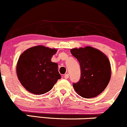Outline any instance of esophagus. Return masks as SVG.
Here are the masks:
<instances>
[{"mask_svg":"<svg viewBox=\"0 0 127 127\" xmlns=\"http://www.w3.org/2000/svg\"><path fill=\"white\" fill-rule=\"evenodd\" d=\"M68 77H69V74H68V73L64 75V78H65V79H67V78H68Z\"/></svg>","mask_w":127,"mask_h":127,"instance_id":"34e87169","label":"esophagus"}]
</instances>
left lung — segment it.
Instances as JSON below:
<instances>
[{
    "instance_id": "left-lung-1",
    "label": "left lung",
    "mask_w": 127,
    "mask_h": 127,
    "mask_svg": "<svg viewBox=\"0 0 127 127\" xmlns=\"http://www.w3.org/2000/svg\"><path fill=\"white\" fill-rule=\"evenodd\" d=\"M80 67V78L73 83L76 92L86 98L95 97L107 87L111 77L110 64L105 54L91 47L71 49Z\"/></svg>"
}]
</instances>
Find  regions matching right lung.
<instances>
[{"label": "right lung", "mask_w": 127, "mask_h": 127, "mask_svg": "<svg viewBox=\"0 0 127 127\" xmlns=\"http://www.w3.org/2000/svg\"><path fill=\"white\" fill-rule=\"evenodd\" d=\"M56 52V49L38 45L21 54L17 65V74L27 91L36 95L45 94L60 79L57 64L51 62Z\"/></svg>", "instance_id": "add662e5"}]
</instances>
